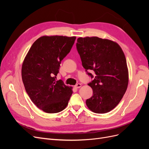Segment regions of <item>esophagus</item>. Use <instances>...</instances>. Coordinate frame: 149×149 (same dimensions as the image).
Listing matches in <instances>:
<instances>
[{
  "label": "esophagus",
  "instance_id": "obj_1",
  "mask_svg": "<svg viewBox=\"0 0 149 149\" xmlns=\"http://www.w3.org/2000/svg\"><path fill=\"white\" fill-rule=\"evenodd\" d=\"M74 87H75L76 88H77V89H78V88H79L81 87V84L78 83V84H76V85L74 86Z\"/></svg>",
  "mask_w": 149,
  "mask_h": 149
}]
</instances>
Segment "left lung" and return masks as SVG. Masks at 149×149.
<instances>
[{
	"instance_id": "1",
	"label": "left lung",
	"mask_w": 149,
	"mask_h": 149,
	"mask_svg": "<svg viewBox=\"0 0 149 149\" xmlns=\"http://www.w3.org/2000/svg\"><path fill=\"white\" fill-rule=\"evenodd\" d=\"M76 48L82 65L95 77L88 84L93 89V96L86 101L91 111L106 113L118 104L127 88L129 73L123 49L111 40L97 37L78 38Z\"/></svg>"
}]
</instances>
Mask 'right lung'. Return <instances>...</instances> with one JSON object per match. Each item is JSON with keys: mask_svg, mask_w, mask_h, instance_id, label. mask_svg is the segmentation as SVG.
Here are the masks:
<instances>
[{"mask_svg": "<svg viewBox=\"0 0 149 149\" xmlns=\"http://www.w3.org/2000/svg\"><path fill=\"white\" fill-rule=\"evenodd\" d=\"M76 37L43 36L33 43L22 66V78L30 100L47 113L67 106L73 91L56 80L61 61L73 47Z\"/></svg>", "mask_w": 149, "mask_h": 149, "instance_id": "1", "label": "right lung"}]
</instances>
